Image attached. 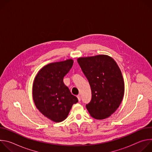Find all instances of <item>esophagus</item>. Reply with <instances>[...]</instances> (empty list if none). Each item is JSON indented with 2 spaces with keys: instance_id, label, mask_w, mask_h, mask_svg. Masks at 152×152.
Returning <instances> with one entry per match:
<instances>
[{
  "instance_id": "34e87169",
  "label": "esophagus",
  "mask_w": 152,
  "mask_h": 152,
  "mask_svg": "<svg viewBox=\"0 0 152 152\" xmlns=\"http://www.w3.org/2000/svg\"><path fill=\"white\" fill-rule=\"evenodd\" d=\"M77 99H78V100L80 102V95H77Z\"/></svg>"
}]
</instances>
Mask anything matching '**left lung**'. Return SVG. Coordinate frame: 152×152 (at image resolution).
I'll return each instance as SVG.
<instances>
[{
    "label": "left lung",
    "mask_w": 152,
    "mask_h": 152,
    "mask_svg": "<svg viewBox=\"0 0 152 152\" xmlns=\"http://www.w3.org/2000/svg\"><path fill=\"white\" fill-rule=\"evenodd\" d=\"M77 62L91 86L92 97L86 104V109L97 120L109 117L119 107L124 92V80L117 64L105 55L79 58Z\"/></svg>",
    "instance_id": "left-lung-1"
}]
</instances>
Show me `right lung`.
Returning a JSON list of instances; mask_svg holds the SVG:
<instances>
[{
  "instance_id": "right-lung-1",
  "label": "right lung",
  "mask_w": 152,
  "mask_h": 152,
  "mask_svg": "<svg viewBox=\"0 0 152 152\" xmlns=\"http://www.w3.org/2000/svg\"><path fill=\"white\" fill-rule=\"evenodd\" d=\"M73 64L72 59L50 63L39 70L34 81L35 104L42 115L54 122L66 119L73 104L78 102L63 82Z\"/></svg>"
}]
</instances>
